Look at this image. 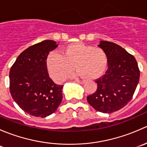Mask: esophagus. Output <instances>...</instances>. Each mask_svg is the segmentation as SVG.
<instances>
[{"instance_id": "1", "label": "esophagus", "mask_w": 147, "mask_h": 147, "mask_svg": "<svg viewBox=\"0 0 147 147\" xmlns=\"http://www.w3.org/2000/svg\"><path fill=\"white\" fill-rule=\"evenodd\" d=\"M75 82L79 83V84H84V83L85 82V81H84V80H75Z\"/></svg>"}]
</instances>
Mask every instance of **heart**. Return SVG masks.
<instances>
[{
	"mask_svg": "<svg viewBox=\"0 0 147 147\" xmlns=\"http://www.w3.org/2000/svg\"><path fill=\"white\" fill-rule=\"evenodd\" d=\"M107 63V55L103 49L81 42L65 46L62 55L52 52L46 60L49 74L57 82L65 80L74 66L78 72L72 77L83 76L90 80L98 79L106 71Z\"/></svg>",
	"mask_w": 147,
	"mask_h": 147,
	"instance_id": "heart-1",
	"label": "heart"
}]
</instances>
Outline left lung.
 I'll list each match as a JSON object with an SVG mask.
<instances>
[{
  "label": "left lung",
  "mask_w": 147,
  "mask_h": 147,
  "mask_svg": "<svg viewBox=\"0 0 147 147\" xmlns=\"http://www.w3.org/2000/svg\"><path fill=\"white\" fill-rule=\"evenodd\" d=\"M98 46L107 55L108 68L105 75L96 80L97 90L87 100L97 111L112 113L131 100L140 72L135 57L121 46L108 41H101Z\"/></svg>",
  "instance_id": "1"
}]
</instances>
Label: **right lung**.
Returning <instances> with one entry per match:
<instances>
[{
	"instance_id": "1",
	"label": "right lung",
	"mask_w": 147,
	"mask_h": 147,
	"mask_svg": "<svg viewBox=\"0 0 147 147\" xmlns=\"http://www.w3.org/2000/svg\"><path fill=\"white\" fill-rule=\"evenodd\" d=\"M57 47L51 40L35 44L20 53L10 68V94L30 115L46 117L55 112L63 100V85L52 80L46 64L50 52Z\"/></svg>"
}]
</instances>
